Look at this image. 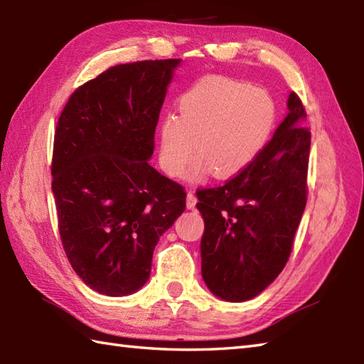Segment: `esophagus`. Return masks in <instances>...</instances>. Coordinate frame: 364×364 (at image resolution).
<instances>
[{"instance_id": "1", "label": "esophagus", "mask_w": 364, "mask_h": 364, "mask_svg": "<svg viewBox=\"0 0 364 364\" xmlns=\"http://www.w3.org/2000/svg\"><path fill=\"white\" fill-rule=\"evenodd\" d=\"M196 203H197V197H196L194 192L189 191L188 196H186V206H188V210H194Z\"/></svg>"}]
</instances>
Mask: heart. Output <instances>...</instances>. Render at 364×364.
I'll return each instance as SVG.
<instances>
[{
    "mask_svg": "<svg viewBox=\"0 0 364 364\" xmlns=\"http://www.w3.org/2000/svg\"><path fill=\"white\" fill-rule=\"evenodd\" d=\"M180 117L167 115L159 127V162L170 176L188 172L191 181L206 173L228 180L259 156L275 125V107L264 92L227 78H203L184 92ZM198 146H195V142Z\"/></svg>",
    "mask_w": 364,
    "mask_h": 364,
    "instance_id": "obj_1",
    "label": "heart"
}]
</instances>
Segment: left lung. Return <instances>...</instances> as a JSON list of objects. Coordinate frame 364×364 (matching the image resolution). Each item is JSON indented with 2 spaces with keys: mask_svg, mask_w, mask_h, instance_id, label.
<instances>
[{
  "mask_svg": "<svg viewBox=\"0 0 364 364\" xmlns=\"http://www.w3.org/2000/svg\"><path fill=\"white\" fill-rule=\"evenodd\" d=\"M305 120L291 92L288 114L253 164L220 188L197 191L205 222L202 277L215 297H257L288 261L306 205L311 133Z\"/></svg>",
  "mask_w": 364,
  "mask_h": 364,
  "instance_id": "8db88e82",
  "label": "left lung"
}]
</instances>
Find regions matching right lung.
Instances as JSON below:
<instances>
[{
	"label": "right lung",
	"instance_id": "1",
	"mask_svg": "<svg viewBox=\"0 0 364 364\" xmlns=\"http://www.w3.org/2000/svg\"><path fill=\"white\" fill-rule=\"evenodd\" d=\"M181 59L111 67L76 89L53 149V196L67 258L90 289L129 296L186 210L180 184L150 166L159 112Z\"/></svg>",
	"mask_w": 364,
	"mask_h": 364
}]
</instances>
